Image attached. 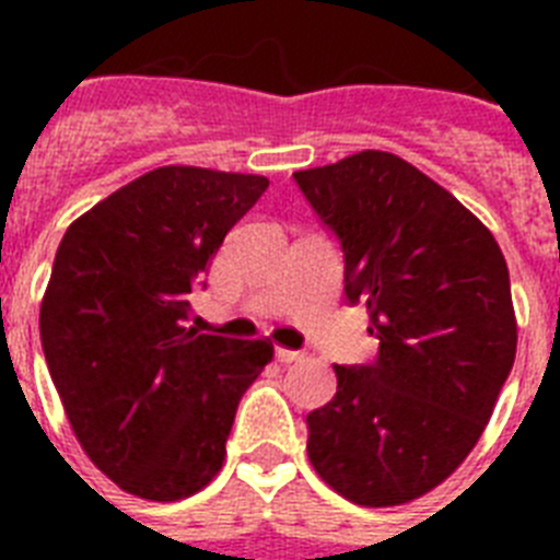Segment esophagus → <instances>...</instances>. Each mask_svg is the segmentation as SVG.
Listing matches in <instances>:
<instances>
[{
  "label": "esophagus",
  "mask_w": 560,
  "mask_h": 560,
  "mask_svg": "<svg viewBox=\"0 0 560 560\" xmlns=\"http://www.w3.org/2000/svg\"><path fill=\"white\" fill-rule=\"evenodd\" d=\"M275 355H277V361H283V364H291V361L303 359V353H300V350H289V348H277Z\"/></svg>",
  "instance_id": "1"
}]
</instances>
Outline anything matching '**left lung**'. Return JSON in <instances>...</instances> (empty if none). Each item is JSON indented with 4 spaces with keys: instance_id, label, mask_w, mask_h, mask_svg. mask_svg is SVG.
<instances>
[{
    "instance_id": "left-lung-1",
    "label": "left lung",
    "mask_w": 560,
    "mask_h": 560,
    "mask_svg": "<svg viewBox=\"0 0 560 560\" xmlns=\"http://www.w3.org/2000/svg\"><path fill=\"white\" fill-rule=\"evenodd\" d=\"M294 179L339 235L348 300L368 305L381 341L375 364H334V400L308 415V459L361 508L412 502L471 454L513 368L508 264L468 207L389 151Z\"/></svg>"
}]
</instances>
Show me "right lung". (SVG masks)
<instances>
[{
  "label": "right lung",
  "instance_id": "add662e5",
  "mask_svg": "<svg viewBox=\"0 0 560 560\" xmlns=\"http://www.w3.org/2000/svg\"><path fill=\"white\" fill-rule=\"evenodd\" d=\"M269 187L257 173L165 165L69 224L42 300V348L69 427L117 488L148 502L221 471L269 339L187 328L224 235Z\"/></svg>",
  "mask_w": 560,
  "mask_h": 560
}]
</instances>
